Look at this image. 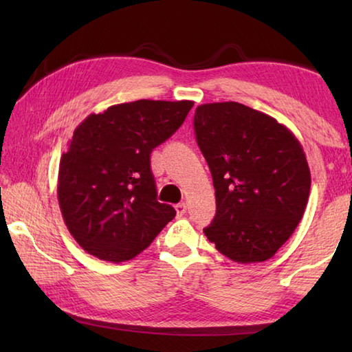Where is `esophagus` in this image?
Instances as JSON below:
<instances>
[{
	"label": "esophagus",
	"instance_id": "esophagus-1",
	"mask_svg": "<svg viewBox=\"0 0 352 352\" xmlns=\"http://www.w3.org/2000/svg\"><path fill=\"white\" fill-rule=\"evenodd\" d=\"M186 210H188V205L184 204V201H182V204H177V205H175L177 216H183V214L186 212Z\"/></svg>",
	"mask_w": 352,
	"mask_h": 352
}]
</instances>
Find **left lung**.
<instances>
[{"instance_id": "obj_1", "label": "left lung", "mask_w": 352, "mask_h": 352, "mask_svg": "<svg viewBox=\"0 0 352 352\" xmlns=\"http://www.w3.org/2000/svg\"><path fill=\"white\" fill-rule=\"evenodd\" d=\"M194 130L216 189L208 241L239 264L273 258L300 223L311 190L300 141L239 102L199 105Z\"/></svg>"}]
</instances>
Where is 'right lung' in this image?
Here are the masks:
<instances>
[{
    "label": "right lung",
    "mask_w": 352,
    "mask_h": 352,
    "mask_svg": "<svg viewBox=\"0 0 352 352\" xmlns=\"http://www.w3.org/2000/svg\"><path fill=\"white\" fill-rule=\"evenodd\" d=\"M192 100L111 105L76 127L58 166L57 197L77 243L110 262L133 259L175 217L157 200L151 153L174 135Z\"/></svg>",
    "instance_id": "obj_1"
}]
</instances>
